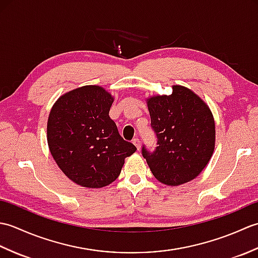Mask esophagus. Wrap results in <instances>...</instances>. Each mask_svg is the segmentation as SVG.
<instances>
[{"label":"esophagus","mask_w":258,"mask_h":258,"mask_svg":"<svg viewBox=\"0 0 258 258\" xmlns=\"http://www.w3.org/2000/svg\"><path fill=\"white\" fill-rule=\"evenodd\" d=\"M133 144H134L136 147H138V150L141 149V141H140L139 138H135V139L133 140Z\"/></svg>","instance_id":"1"}]
</instances>
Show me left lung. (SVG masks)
Listing matches in <instances>:
<instances>
[{"label": "left lung", "instance_id": "obj_1", "mask_svg": "<svg viewBox=\"0 0 258 258\" xmlns=\"http://www.w3.org/2000/svg\"><path fill=\"white\" fill-rule=\"evenodd\" d=\"M171 95H153L146 103L156 150L143 146L142 154L161 183L178 186L199 176L215 149V120L207 104L182 85H173Z\"/></svg>", "mask_w": 258, "mask_h": 258}]
</instances>
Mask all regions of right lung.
Returning <instances> with one entry per match:
<instances>
[{"label":"right lung","mask_w":258,"mask_h":258,"mask_svg":"<svg viewBox=\"0 0 258 258\" xmlns=\"http://www.w3.org/2000/svg\"><path fill=\"white\" fill-rule=\"evenodd\" d=\"M112 94L85 85L57 98L47 119V144L57 166L83 187L100 188L118 177L136 147L123 140L108 115Z\"/></svg>","instance_id":"1"}]
</instances>
